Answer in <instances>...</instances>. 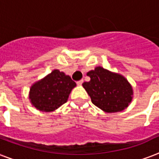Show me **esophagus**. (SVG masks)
<instances>
[{
  "label": "esophagus",
  "instance_id": "obj_1",
  "mask_svg": "<svg viewBox=\"0 0 159 159\" xmlns=\"http://www.w3.org/2000/svg\"><path fill=\"white\" fill-rule=\"evenodd\" d=\"M82 82H83V80H80V81H77V84L78 85V86H81V85L82 84Z\"/></svg>",
  "mask_w": 159,
  "mask_h": 159
}]
</instances>
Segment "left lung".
<instances>
[{
  "label": "left lung",
  "mask_w": 159,
  "mask_h": 159,
  "mask_svg": "<svg viewBox=\"0 0 159 159\" xmlns=\"http://www.w3.org/2000/svg\"><path fill=\"white\" fill-rule=\"evenodd\" d=\"M87 75L89 82L82 87L91 97L92 102L107 113L124 111L131 103L134 91L131 84L123 75L97 67Z\"/></svg>",
  "instance_id": "obj_1"
}]
</instances>
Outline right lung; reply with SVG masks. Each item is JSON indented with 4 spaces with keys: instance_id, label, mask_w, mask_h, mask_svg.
I'll use <instances>...</instances> for the list:
<instances>
[{
    "instance_id": "add662e5",
    "label": "right lung",
    "mask_w": 159,
    "mask_h": 159,
    "mask_svg": "<svg viewBox=\"0 0 159 159\" xmlns=\"http://www.w3.org/2000/svg\"><path fill=\"white\" fill-rule=\"evenodd\" d=\"M76 86V82L68 75L54 69L31 86L29 99L31 105L39 111L51 112L67 102Z\"/></svg>"
}]
</instances>
